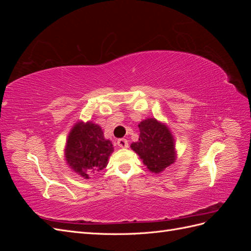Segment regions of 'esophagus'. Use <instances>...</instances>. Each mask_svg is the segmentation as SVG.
Returning <instances> with one entry per match:
<instances>
[{"label": "esophagus", "instance_id": "obj_1", "mask_svg": "<svg viewBox=\"0 0 251 251\" xmlns=\"http://www.w3.org/2000/svg\"><path fill=\"white\" fill-rule=\"evenodd\" d=\"M117 144H118V147L121 148V149H126V148L128 147V142H127V140L125 139V138L118 139V140H117Z\"/></svg>", "mask_w": 251, "mask_h": 251}]
</instances>
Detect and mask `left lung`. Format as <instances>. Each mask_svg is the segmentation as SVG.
Masks as SVG:
<instances>
[{"label": "left lung", "instance_id": "left-lung-1", "mask_svg": "<svg viewBox=\"0 0 251 251\" xmlns=\"http://www.w3.org/2000/svg\"><path fill=\"white\" fill-rule=\"evenodd\" d=\"M138 127L139 139L131 144V149L150 172L160 174L176 162V144L168 126L150 117L140 121Z\"/></svg>", "mask_w": 251, "mask_h": 251}]
</instances>
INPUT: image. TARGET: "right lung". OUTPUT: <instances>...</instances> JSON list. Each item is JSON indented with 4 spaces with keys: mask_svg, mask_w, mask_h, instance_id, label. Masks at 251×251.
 Instances as JSON below:
<instances>
[{
    "mask_svg": "<svg viewBox=\"0 0 251 251\" xmlns=\"http://www.w3.org/2000/svg\"><path fill=\"white\" fill-rule=\"evenodd\" d=\"M114 151L112 141L104 138L102 128L82 120L75 123L66 140L65 159L69 168L83 179L107 168Z\"/></svg>",
    "mask_w": 251,
    "mask_h": 251,
    "instance_id": "right-lung-1",
    "label": "right lung"
}]
</instances>
